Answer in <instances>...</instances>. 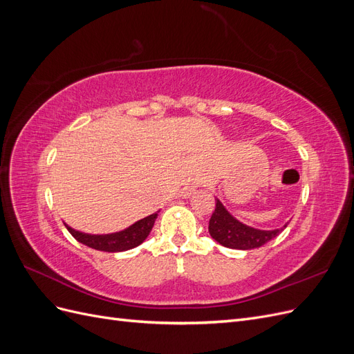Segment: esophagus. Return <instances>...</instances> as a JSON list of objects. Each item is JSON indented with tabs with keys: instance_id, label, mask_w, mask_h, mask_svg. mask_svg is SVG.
<instances>
[{
	"instance_id": "1",
	"label": "esophagus",
	"mask_w": 354,
	"mask_h": 354,
	"mask_svg": "<svg viewBox=\"0 0 354 354\" xmlns=\"http://www.w3.org/2000/svg\"><path fill=\"white\" fill-rule=\"evenodd\" d=\"M196 189H198L196 185H189V186H186L183 190H181V196H183V198H189V196H192V195L195 194Z\"/></svg>"
}]
</instances>
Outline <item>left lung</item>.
Wrapping results in <instances>:
<instances>
[{"label": "left lung", "instance_id": "obj_1", "mask_svg": "<svg viewBox=\"0 0 354 354\" xmlns=\"http://www.w3.org/2000/svg\"><path fill=\"white\" fill-rule=\"evenodd\" d=\"M286 227V226H285ZM212 239H216L220 245L232 250H254L260 248L264 243L276 238L283 229L276 230H257L245 226L221 205V202L216 199V209L209 218L208 226Z\"/></svg>", "mask_w": 354, "mask_h": 354}]
</instances>
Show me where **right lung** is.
Instances as JSON below:
<instances>
[{"mask_svg":"<svg viewBox=\"0 0 354 354\" xmlns=\"http://www.w3.org/2000/svg\"><path fill=\"white\" fill-rule=\"evenodd\" d=\"M156 217L158 212L151 214V216L138 220L128 229L112 234H87L73 230L69 226H66V224L65 226L75 239L90 246V248L106 252H121L136 248V246L140 245L149 236V233H151Z\"/></svg>","mask_w":354,"mask_h":354,"instance_id":"obj_1","label":"right lung"}]
</instances>
